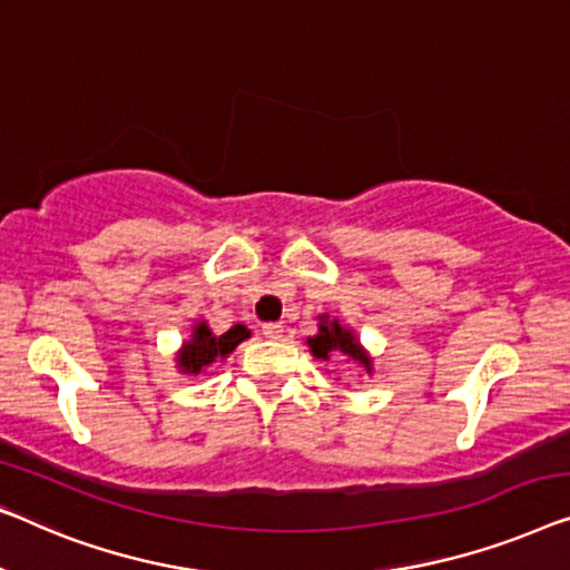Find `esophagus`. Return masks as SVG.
Wrapping results in <instances>:
<instances>
[{
  "instance_id": "obj_1",
  "label": "esophagus",
  "mask_w": 570,
  "mask_h": 570,
  "mask_svg": "<svg viewBox=\"0 0 570 570\" xmlns=\"http://www.w3.org/2000/svg\"><path fill=\"white\" fill-rule=\"evenodd\" d=\"M263 335H266L268 340H282L284 337V325H282V322H266V325H263Z\"/></svg>"
}]
</instances>
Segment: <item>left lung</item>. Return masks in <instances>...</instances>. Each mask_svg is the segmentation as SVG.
<instances>
[{"mask_svg":"<svg viewBox=\"0 0 570 570\" xmlns=\"http://www.w3.org/2000/svg\"><path fill=\"white\" fill-rule=\"evenodd\" d=\"M307 343H309V347H312V355H314V358H320V361H330V353H335V351H337V353L347 355V358L358 361L361 366L371 373V361L366 358V353L361 351L358 340L353 337L351 330L340 327V325H337V320L330 322V325H327L325 320H322V325H320V335L309 337Z\"/></svg>","mask_w":570,"mask_h":570,"instance_id":"left-lung-1","label":"left lung"}]
</instances>
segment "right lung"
<instances>
[{"label":"right lung","instance_id":"right-lung-1","mask_svg":"<svg viewBox=\"0 0 570 570\" xmlns=\"http://www.w3.org/2000/svg\"><path fill=\"white\" fill-rule=\"evenodd\" d=\"M245 337H250V330H245L243 325L230 327L225 335H212L207 322H199L194 327L191 340L184 345L181 355H178V368L184 373H199L204 366H212L217 358H227Z\"/></svg>","mask_w":570,"mask_h":570}]
</instances>
